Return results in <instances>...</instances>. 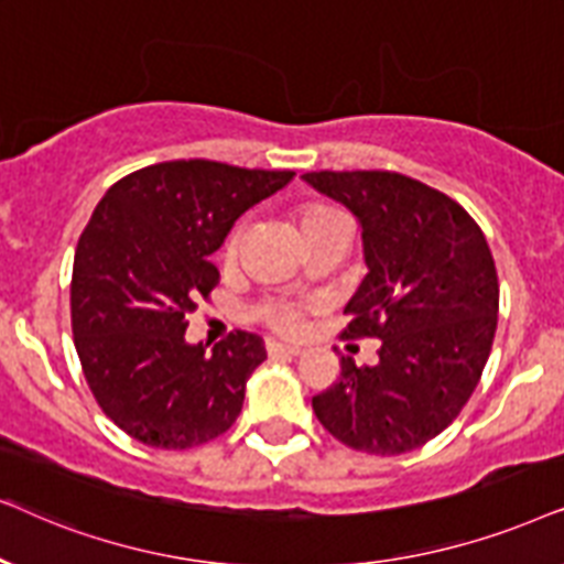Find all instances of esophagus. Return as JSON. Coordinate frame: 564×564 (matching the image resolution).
Wrapping results in <instances>:
<instances>
[{
  "instance_id": "obj_1",
  "label": "esophagus",
  "mask_w": 564,
  "mask_h": 564,
  "mask_svg": "<svg viewBox=\"0 0 564 564\" xmlns=\"http://www.w3.org/2000/svg\"><path fill=\"white\" fill-rule=\"evenodd\" d=\"M265 350H268L270 358H275V356H302V348H299V345L278 343V340H268Z\"/></svg>"
}]
</instances>
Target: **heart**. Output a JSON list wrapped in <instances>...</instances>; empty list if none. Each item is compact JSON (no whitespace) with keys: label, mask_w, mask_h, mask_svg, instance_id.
I'll return each mask as SVG.
<instances>
[{"label":"heart","mask_w":564,"mask_h":564,"mask_svg":"<svg viewBox=\"0 0 564 564\" xmlns=\"http://www.w3.org/2000/svg\"><path fill=\"white\" fill-rule=\"evenodd\" d=\"M327 216H335L333 208L327 206H306L302 212V229L312 227ZM239 247H242V227L231 229V235L227 239V247H224V254L227 260H237ZM252 317H258L270 325L273 329H281V333H296L302 327L304 319V304L299 302H289V299H262L260 304L252 306Z\"/></svg>","instance_id":"heart-1"}]
</instances>
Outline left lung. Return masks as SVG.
<instances>
[{"label":"left lung","mask_w":564,"mask_h":564,"mask_svg":"<svg viewBox=\"0 0 564 564\" xmlns=\"http://www.w3.org/2000/svg\"><path fill=\"white\" fill-rule=\"evenodd\" d=\"M364 229V281L343 337H379L377 366L340 358L314 415L356 452L397 456L454 423L475 392L498 327V270L482 229L448 198L400 172H306Z\"/></svg>","instance_id":"8db88e82"}]
</instances>
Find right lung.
I'll return each mask as SVG.
<instances>
[{"instance_id":"obj_1","label":"right lung","mask_w":564,"mask_h":564,"mask_svg":"<svg viewBox=\"0 0 564 564\" xmlns=\"http://www.w3.org/2000/svg\"><path fill=\"white\" fill-rule=\"evenodd\" d=\"M291 180L175 160L131 172L97 204L74 252V348L97 404L131 438L183 452L242 412L262 337L235 329L206 352L185 343L187 314L219 283L212 254L235 221Z\"/></svg>"}]
</instances>
